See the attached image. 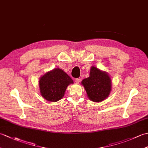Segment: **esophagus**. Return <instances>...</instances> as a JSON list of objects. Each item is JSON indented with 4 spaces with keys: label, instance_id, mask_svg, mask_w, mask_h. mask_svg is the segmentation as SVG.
<instances>
[{
    "label": "esophagus",
    "instance_id": "1",
    "mask_svg": "<svg viewBox=\"0 0 148 148\" xmlns=\"http://www.w3.org/2000/svg\"><path fill=\"white\" fill-rule=\"evenodd\" d=\"M81 79H79V78H77V79H75V82L76 83H79L80 82Z\"/></svg>",
    "mask_w": 148,
    "mask_h": 148
}]
</instances>
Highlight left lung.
I'll return each instance as SVG.
<instances>
[{"instance_id":"obj_1","label":"left lung","mask_w":148,"mask_h":148,"mask_svg":"<svg viewBox=\"0 0 148 148\" xmlns=\"http://www.w3.org/2000/svg\"><path fill=\"white\" fill-rule=\"evenodd\" d=\"M91 101L100 102L109 97L112 90L111 78L106 71L92 66L90 76L81 81Z\"/></svg>"}]
</instances>
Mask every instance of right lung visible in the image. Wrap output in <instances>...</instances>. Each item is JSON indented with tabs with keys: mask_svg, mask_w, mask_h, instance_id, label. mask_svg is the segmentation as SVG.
Segmentation results:
<instances>
[{
	"mask_svg": "<svg viewBox=\"0 0 148 148\" xmlns=\"http://www.w3.org/2000/svg\"><path fill=\"white\" fill-rule=\"evenodd\" d=\"M74 81L66 72L56 68L42 75L39 81L41 96L49 102H57L64 97L65 90Z\"/></svg>",
	"mask_w": 148,
	"mask_h": 148,
	"instance_id": "add662e5",
	"label": "right lung"
}]
</instances>
